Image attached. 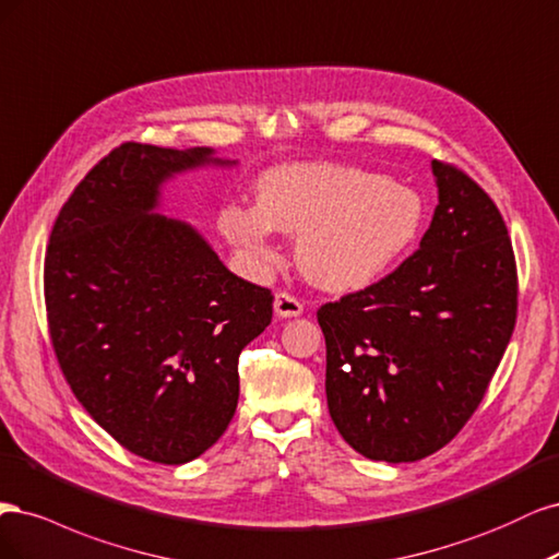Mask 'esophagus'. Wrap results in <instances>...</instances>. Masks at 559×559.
Listing matches in <instances>:
<instances>
[{"label":"esophagus","instance_id":"esophagus-1","mask_svg":"<svg viewBox=\"0 0 559 559\" xmlns=\"http://www.w3.org/2000/svg\"><path fill=\"white\" fill-rule=\"evenodd\" d=\"M274 311H276L281 318H295V316H301V313H304V304H301L295 295H290V293H276Z\"/></svg>","mask_w":559,"mask_h":559}]
</instances>
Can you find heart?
<instances>
[{"label": "heart", "mask_w": 559, "mask_h": 559, "mask_svg": "<svg viewBox=\"0 0 559 559\" xmlns=\"http://www.w3.org/2000/svg\"><path fill=\"white\" fill-rule=\"evenodd\" d=\"M221 229L246 260L269 269L272 229L299 234L301 274L325 290H359L416 248L423 197L385 176L346 165H283L258 181L255 206H225Z\"/></svg>", "instance_id": "obj_1"}]
</instances>
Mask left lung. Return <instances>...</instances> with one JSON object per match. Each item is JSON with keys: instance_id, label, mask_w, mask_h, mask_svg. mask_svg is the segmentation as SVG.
Returning <instances> with one entry per match:
<instances>
[{"instance_id": "left-lung-1", "label": "left lung", "mask_w": 559, "mask_h": 559, "mask_svg": "<svg viewBox=\"0 0 559 559\" xmlns=\"http://www.w3.org/2000/svg\"><path fill=\"white\" fill-rule=\"evenodd\" d=\"M439 204L416 253L318 309L330 416L359 455L416 462L483 402L518 318L513 243L469 174L435 159Z\"/></svg>"}]
</instances>
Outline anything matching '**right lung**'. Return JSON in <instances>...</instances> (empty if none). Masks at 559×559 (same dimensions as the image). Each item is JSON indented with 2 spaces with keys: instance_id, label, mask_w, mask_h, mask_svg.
Listing matches in <instances>:
<instances>
[{
  "instance_id": "obj_1",
  "label": "right lung",
  "mask_w": 559,
  "mask_h": 559,
  "mask_svg": "<svg viewBox=\"0 0 559 559\" xmlns=\"http://www.w3.org/2000/svg\"><path fill=\"white\" fill-rule=\"evenodd\" d=\"M209 148L128 141L60 209L44 262L52 350L95 423L130 453L186 464L239 402V355L272 322L274 295L234 276L190 225L151 213L167 176Z\"/></svg>"
}]
</instances>
